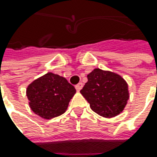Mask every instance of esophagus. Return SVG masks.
I'll use <instances>...</instances> for the list:
<instances>
[{"instance_id":"34e87169","label":"esophagus","mask_w":157,"mask_h":157,"mask_svg":"<svg viewBox=\"0 0 157 157\" xmlns=\"http://www.w3.org/2000/svg\"><path fill=\"white\" fill-rule=\"evenodd\" d=\"M82 87H83V84H82V83H78V85H76L75 86L76 90H77L78 92H79V91L82 89Z\"/></svg>"}]
</instances>
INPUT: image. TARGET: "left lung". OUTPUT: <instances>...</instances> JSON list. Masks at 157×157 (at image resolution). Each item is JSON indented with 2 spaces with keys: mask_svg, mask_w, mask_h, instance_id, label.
<instances>
[{
  "mask_svg": "<svg viewBox=\"0 0 157 157\" xmlns=\"http://www.w3.org/2000/svg\"><path fill=\"white\" fill-rule=\"evenodd\" d=\"M87 78L80 93L93 111L105 118L114 117L123 111L129 99L128 86L123 78L97 68Z\"/></svg>",
  "mask_w": 157,
  "mask_h": 157,
  "instance_id": "1",
  "label": "left lung"
}]
</instances>
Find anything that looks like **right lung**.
<instances>
[{
    "instance_id": "obj_1",
    "label": "right lung",
    "mask_w": 157,
    "mask_h": 157,
    "mask_svg": "<svg viewBox=\"0 0 157 157\" xmlns=\"http://www.w3.org/2000/svg\"><path fill=\"white\" fill-rule=\"evenodd\" d=\"M26 94L31 110L49 120L66 111L76 89L65 78L48 72L29 85Z\"/></svg>"
}]
</instances>
